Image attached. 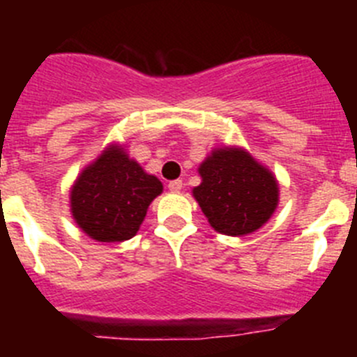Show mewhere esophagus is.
Listing matches in <instances>:
<instances>
[{
	"instance_id": "esophagus-1",
	"label": "esophagus",
	"mask_w": 357,
	"mask_h": 357,
	"mask_svg": "<svg viewBox=\"0 0 357 357\" xmlns=\"http://www.w3.org/2000/svg\"><path fill=\"white\" fill-rule=\"evenodd\" d=\"M182 185H184V184H182V181H181V178H178V181H172V182H169L168 189H169V191H172V193H178V191H181V189H182Z\"/></svg>"
}]
</instances>
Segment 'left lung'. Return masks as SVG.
Instances as JSON below:
<instances>
[{
	"label": "left lung",
	"mask_w": 357,
	"mask_h": 357,
	"mask_svg": "<svg viewBox=\"0 0 357 357\" xmlns=\"http://www.w3.org/2000/svg\"><path fill=\"white\" fill-rule=\"evenodd\" d=\"M193 189L211 227L227 236H245L270 220L279 200L275 176L247 151L220 148L198 168Z\"/></svg>",
	"instance_id": "8db88e82"
}]
</instances>
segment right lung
I'll list each match as a JSON object with an SVG mask.
<instances>
[{
    "label": "right lung",
    "mask_w": 357,
    "mask_h": 357,
    "mask_svg": "<svg viewBox=\"0 0 357 357\" xmlns=\"http://www.w3.org/2000/svg\"><path fill=\"white\" fill-rule=\"evenodd\" d=\"M162 193L157 176L143 172L123 148H107L82 172L71 189V213L96 241H125L135 236L150 202Z\"/></svg>",
    "instance_id": "obj_1"
}]
</instances>
